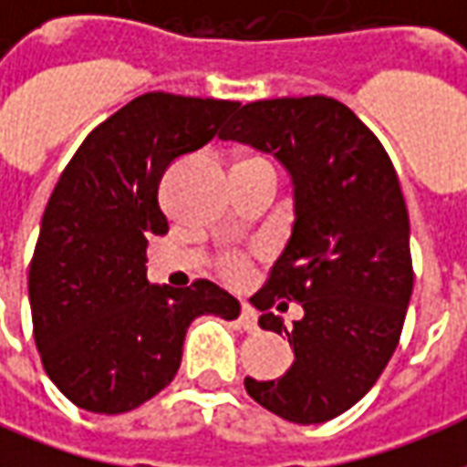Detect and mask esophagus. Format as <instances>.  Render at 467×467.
<instances>
[{"mask_svg":"<svg viewBox=\"0 0 467 467\" xmlns=\"http://www.w3.org/2000/svg\"><path fill=\"white\" fill-rule=\"evenodd\" d=\"M240 325H243L247 333H257V315L250 305H243L240 310Z\"/></svg>","mask_w":467,"mask_h":467,"instance_id":"esophagus-1","label":"esophagus"}]
</instances>
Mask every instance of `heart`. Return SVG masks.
I'll list each match as a JSON object with an SVG mask.
<instances>
[{
	"instance_id": "1",
	"label": "heart",
	"mask_w": 467,
	"mask_h": 467,
	"mask_svg": "<svg viewBox=\"0 0 467 467\" xmlns=\"http://www.w3.org/2000/svg\"><path fill=\"white\" fill-rule=\"evenodd\" d=\"M234 167H257V170H270L275 172V167L270 160H265V157H257V154H247L243 157L240 162L234 164ZM250 265H253V257L244 253H227L220 257V263H217V273L223 277L224 283H243L247 273H250Z\"/></svg>"
}]
</instances>
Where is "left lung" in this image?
Listing matches in <instances>:
<instances>
[{"mask_svg":"<svg viewBox=\"0 0 467 467\" xmlns=\"http://www.w3.org/2000/svg\"><path fill=\"white\" fill-rule=\"evenodd\" d=\"M223 140L273 152L295 184L293 237L257 293L260 327L295 352L277 380L244 390L285 420L313 425L350 410L390 362L412 295L410 220L380 140L333 97L244 105ZM304 307L290 331L269 313Z\"/></svg>","mask_w":467,"mask_h":467,"instance_id":"left-lung-1","label":"left lung"}]
</instances>
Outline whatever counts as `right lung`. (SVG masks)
I'll use <instances>...</instances> for the list:
<instances>
[{
  "label": "right lung",
  "mask_w": 467,
  "mask_h": 467,
  "mask_svg": "<svg viewBox=\"0 0 467 467\" xmlns=\"http://www.w3.org/2000/svg\"><path fill=\"white\" fill-rule=\"evenodd\" d=\"M240 102L147 92L97 124L47 202L29 263L35 343L77 408L119 415L164 390L200 315L234 320L240 303L210 280L147 283V244L167 234L160 182L177 157L220 132Z\"/></svg>",
  "instance_id": "right-lung-1"
}]
</instances>
